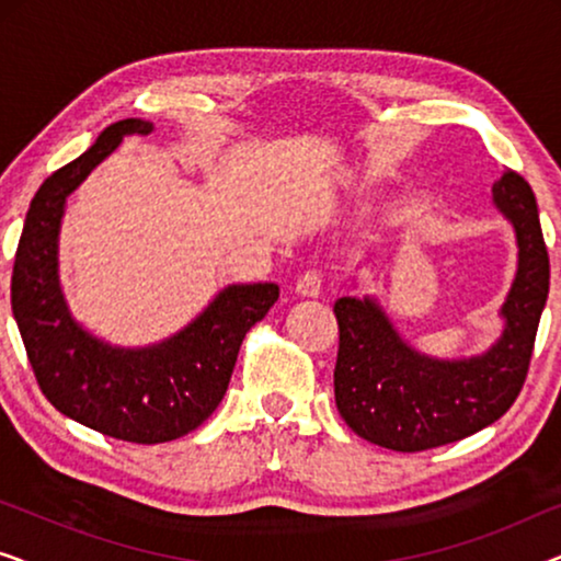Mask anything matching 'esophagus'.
Segmentation results:
<instances>
[{
    "label": "esophagus",
    "mask_w": 561,
    "mask_h": 561,
    "mask_svg": "<svg viewBox=\"0 0 561 561\" xmlns=\"http://www.w3.org/2000/svg\"><path fill=\"white\" fill-rule=\"evenodd\" d=\"M296 294L304 298H317L321 294V273L319 271H306L301 278L296 280Z\"/></svg>",
    "instance_id": "1"
}]
</instances>
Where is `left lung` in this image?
<instances>
[{"label": "left lung", "instance_id": "obj_1", "mask_svg": "<svg viewBox=\"0 0 561 561\" xmlns=\"http://www.w3.org/2000/svg\"><path fill=\"white\" fill-rule=\"evenodd\" d=\"M493 202L516 229L518 271L501 309L503 334L488 352L467 359L421 355L375 298L344 296L334 304L336 409L363 439L393 451L459 442L501 419L524 388L549 296V252L534 191L516 171L495 181Z\"/></svg>", "mask_w": 561, "mask_h": 561}]
</instances>
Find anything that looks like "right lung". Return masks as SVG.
<instances>
[{
	"mask_svg": "<svg viewBox=\"0 0 561 561\" xmlns=\"http://www.w3.org/2000/svg\"><path fill=\"white\" fill-rule=\"evenodd\" d=\"M145 119H119L30 202L12 267V313L43 396L104 436L160 444L194 432L227 393L244 334L278 301L275 283L227 286L179 334L150 347H112L79 327L58 283V232L66 198Z\"/></svg>",
	"mask_w": 561,
	"mask_h": 561,
	"instance_id": "obj_1",
	"label": "right lung"
}]
</instances>
